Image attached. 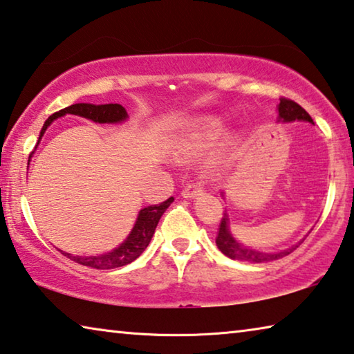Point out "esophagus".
I'll list each match as a JSON object with an SVG mask.
<instances>
[{
	"instance_id": "obj_1",
	"label": "esophagus",
	"mask_w": 354,
	"mask_h": 354,
	"mask_svg": "<svg viewBox=\"0 0 354 354\" xmlns=\"http://www.w3.org/2000/svg\"><path fill=\"white\" fill-rule=\"evenodd\" d=\"M201 194H203V187H201V185H200L198 183L189 184L187 187H185V189L181 192V195L184 196V198H194V196H198V195H201Z\"/></svg>"
}]
</instances>
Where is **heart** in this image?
<instances>
[{"instance_id": "obj_1", "label": "heart", "mask_w": 354, "mask_h": 354, "mask_svg": "<svg viewBox=\"0 0 354 354\" xmlns=\"http://www.w3.org/2000/svg\"><path fill=\"white\" fill-rule=\"evenodd\" d=\"M223 133L221 122L217 118H205L196 122L190 131L178 143V153L181 158H192V156L205 151ZM234 142H226L220 151L209 160L207 171L211 175H220L230 165L234 156Z\"/></svg>"}]
</instances>
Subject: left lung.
<instances>
[{
	"instance_id": "1",
	"label": "left lung",
	"mask_w": 354,
	"mask_h": 354,
	"mask_svg": "<svg viewBox=\"0 0 354 354\" xmlns=\"http://www.w3.org/2000/svg\"><path fill=\"white\" fill-rule=\"evenodd\" d=\"M278 112H279V118L284 120V122H295V120H303V122H309V123L314 124L313 118H310L309 113L304 111L301 106L297 104L295 101H292L289 98H281L279 100ZM227 225H230V218H227V214L225 212L223 217H221L220 225H218L217 239H215V243H217V247H218L221 253H223L227 257H231V259L256 262V263L277 261V259H281V257L290 254L292 251L297 250L298 245L301 243V242H299L298 245H293L292 248L277 251V253H263V251L251 250V248L243 247V245L239 243L236 239L231 236L230 226H227Z\"/></svg>"
}]
</instances>
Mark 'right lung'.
<instances>
[{
	"mask_svg": "<svg viewBox=\"0 0 354 354\" xmlns=\"http://www.w3.org/2000/svg\"><path fill=\"white\" fill-rule=\"evenodd\" d=\"M65 113H73V115H80L87 120H92L95 123H120L128 118V112L122 104H98V106L88 104V103L71 104L68 107H65V109H61L59 112H55L53 115L48 117L44 128L40 131L39 140L41 139V136L45 134L46 128L53 123V120L62 117ZM173 200L175 198L170 196L169 200L160 203V205H151V206L143 207L139 212V215H137L133 231L129 232L127 241H124L115 250L109 251V253H104L100 256H73L70 253H64L62 251V254L67 256L71 261L81 263V266L98 268V270H109V268L128 266V263L136 261L137 257L145 251L149 241H151L154 230L156 226H158L160 217H162V214L167 211V207L171 205Z\"/></svg>",
	"mask_w": 354,
	"mask_h": 354,
	"instance_id": "add662e5",
	"label": "right lung"
}]
</instances>
